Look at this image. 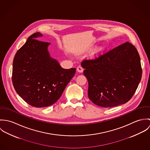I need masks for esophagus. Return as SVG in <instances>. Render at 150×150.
<instances>
[{"label": "esophagus", "instance_id": "34e87169", "mask_svg": "<svg viewBox=\"0 0 150 150\" xmlns=\"http://www.w3.org/2000/svg\"><path fill=\"white\" fill-rule=\"evenodd\" d=\"M83 70H84L83 68L81 66H79L77 67V71L78 72H79V73H82V72L83 71Z\"/></svg>", "mask_w": 150, "mask_h": 150}]
</instances>
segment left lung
Wrapping results in <instances>:
<instances>
[{
    "mask_svg": "<svg viewBox=\"0 0 150 150\" xmlns=\"http://www.w3.org/2000/svg\"><path fill=\"white\" fill-rule=\"evenodd\" d=\"M81 66L88 81V95L95 105L112 107L132 98L141 81L140 58L135 47L124 43Z\"/></svg>",
    "mask_w": 150,
    "mask_h": 150,
    "instance_id": "8db88e82",
    "label": "left lung"
}]
</instances>
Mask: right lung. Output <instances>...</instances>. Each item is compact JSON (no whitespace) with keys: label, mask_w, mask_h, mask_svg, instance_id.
Here are the masks:
<instances>
[{"label":"right lung","mask_w":150,"mask_h":150,"mask_svg":"<svg viewBox=\"0 0 150 150\" xmlns=\"http://www.w3.org/2000/svg\"><path fill=\"white\" fill-rule=\"evenodd\" d=\"M43 35L30 36L17 52L13 64L12 81L15 90L29 105L44 107L55 103L76 73V68L65 69L52 58L50 43L37 40Z\"/></svg>","instance_id":"add662e5"}]
</instances>
